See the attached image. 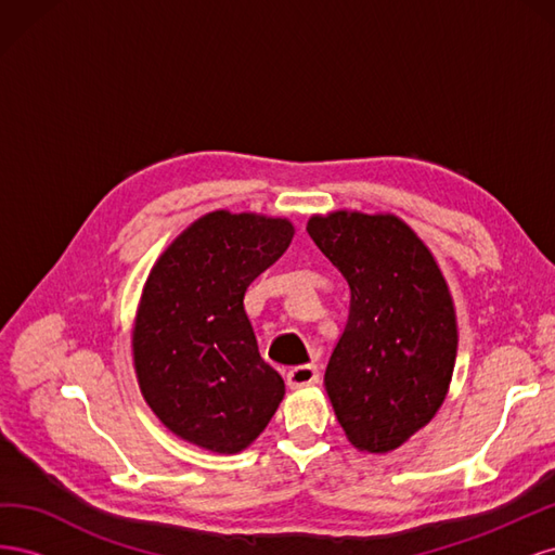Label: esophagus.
Segmentation results:
<instances>
[{"label": "esophagus", "instance_id": "34e87169", "mask_svg": "<svg viewBox=\"0 0 555 555\" xmlns=\"http://www.w3.org/2000/svg\"><path fill=\"white\" fill-rule=\"evenodd\" d=\"M319 382V371L314 365H296L287 375V384L292 389H304V386H312Z\"/></svg>", "mask_w": 555, "mask_h": 555}]
</instances>
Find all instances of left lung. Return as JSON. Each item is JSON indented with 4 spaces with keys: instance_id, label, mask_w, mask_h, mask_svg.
I'll use <instances>...</instances> for the list:
<instances>
[{
    "instance_id": "obj_1",
    "label": "left lung",
    "mask_w": 555,
    "mask_h": 555,
    "mask_svg": "<svg viewBox=\"0 0 555 555\" xmlns=\"http://www.w3.org/2000/svg\"><path fill=\"white\" fill-rule=\"evenodd\" d=\"M308 233L351 294L324 373L333 412L359 451L389 453L430 424L449 393L459 351L449 284L393 212L312 215Z\"/></svg>"
}]
</instances>
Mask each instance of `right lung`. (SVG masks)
Masks as SVG:
<instances>
[{"label":"right lung","instance_id":"obj_1","mask_svg":"<svg viewBox=\"0 0 555 555\" xmlns=\"http://www.w3.org/2000/svg\"><path fill=\"white\" fill-rule=\"evenodd\" d=\"M287 217L212 210L150 271L131 331L139 389L180 440L212 453L255 442L284 398L243 298L294 238Z\"/></svg>","mask_w":555,"mask_h":555}]
</instances>
